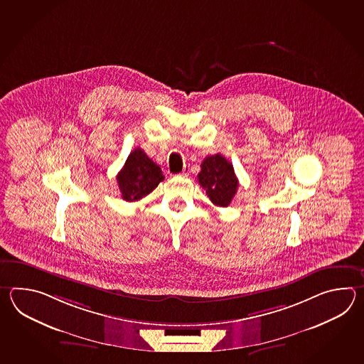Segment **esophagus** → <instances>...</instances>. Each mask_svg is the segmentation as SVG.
I'll use <instances>...</instances> for the list:
<instances>
[{
  "label": "esophagus",
  "instance_id": "obj_1",
  "mask_svg": "<svg viewBox=\"0 0 364 364\" xmlns=\"http://www.w3.org/2000/svg\"><path fill=\"white\" fill-rule=\"evenodd\" d=\"M188 173H190V165H185V166H183V171H182L181 174H182L183 177H187V176H188Z\"/></svg>",
  "mask_w": 364,
  "mask_h": 364
}]
</instances>
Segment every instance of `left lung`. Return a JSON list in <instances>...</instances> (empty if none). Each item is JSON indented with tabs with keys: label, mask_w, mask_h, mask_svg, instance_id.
<instances>
[{
	"label": "left lung",
	"mask_w": 364,
	"mask_h": 364,
	"mask_svg": "<svg viewBox=\"0 0 364 364\" xmlns=\"http://www.w3.org/2000/svg\"><path fill=\"white\" fill-rule=\"evenodd\" d=\"M198 181L210 201L218 207H228L238 188V178L230 161L224 156H208L200 165Z\"/></svg>",
	"instance_id": "left-lung-1"
}]
</instances>
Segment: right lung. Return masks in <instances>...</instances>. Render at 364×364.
Masks as SVG:
<instances>
[{
    "label": "right lung",
    "mask_w": 364,
    "mask_h": 364,
    "mask_svg": "<svg viewBox=\"0 0 364 364\" xmlns=\"http://www.w3.org/2000/svg\"><path fill=\"white\" fill-rule=\"evenodd\" d=\"M164 181L163 171L143 149L135 148L124 168L117 174V183L126 201H138L152 193Z\"/></svg>",
    "instance_id": "add662e5"
}]
</instances>
